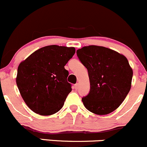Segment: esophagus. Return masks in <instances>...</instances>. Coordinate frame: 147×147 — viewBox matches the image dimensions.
Returning <instances> with one entry per match:
<instances>
[{"label": "esophagus", "instance_id": "obj_1", "mask_svg": "<svg viewBox=\"0 0 147 147\" xmlns=\"http://www.w3.org/2000/svg\"><path fill=\"white\" fill-rule=\"evenodd\" d=\"M78 87H79V83L78 82V83H76L75 85V88H76V90H77V89L78 88Z\"/></svg>", "mask_w": 147, "mask_h": 147}]
</instances>
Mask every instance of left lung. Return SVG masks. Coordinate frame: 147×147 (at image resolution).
<instances>
[{"instance_id": "8db88e82", "label": "left lung", "mask_w": 147, "mask_h": 147, "mask_svg": "<svg viewBox=\"0 0 147 147\" xmlns=\"http://www.w3.org/2000/svg\"><path fill=\"white\" fill-rule=\"evenodd\" d=\"M77 55L88 71L90 91L82 98L96 115H108L122 103L131 87L133 69L124 55L99 46H87Z\"/></svg>"}]
</instances>
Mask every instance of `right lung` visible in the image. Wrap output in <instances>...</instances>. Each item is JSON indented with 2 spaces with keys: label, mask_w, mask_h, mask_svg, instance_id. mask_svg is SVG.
Returning a JSON list of instances; mask_svg holds the SVG:
<instances>
[{
  "label": "right lung",
  "mask_w": 147,
  "mask_h": 147,
  "mask_svg": "<svg viewBox=\"0 0 147 147\" xmlns=\"http://www.w3.org/2000/svg\"><path fill=\"white\" fill-rule=\"evenodd\" d=\"M75 52L74 47L47 46L19 64L16 85L26 104L34 113L49 116L62 108L72 90L65 66Z\"/></svg>",
  "instance_id": "right-lung-1"
}]
</instances>
